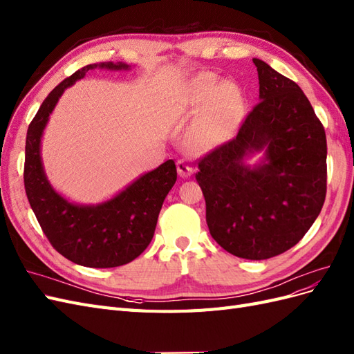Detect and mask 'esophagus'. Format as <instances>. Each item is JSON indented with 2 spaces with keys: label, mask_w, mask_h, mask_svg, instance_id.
I'll use <instances>...</instances> for the list:
<instances>
[{
  "label": "esophagus",
  "mask_w": 354,
  "mask_h": 354,
  "mask_svg": "<svg viewBox=\"0 0 354 354\" xmlns=\"http://www.w3.org/2000/svg\"><path fill=\"white\" fill-rule=\"evenodd\" d=\"M176 166H178V174H179L180 178H188V176L193 175L194 169H193V166H191L189 161H187V160H178Z\"/></svg>",
  "instance_id": "esophagus-1"
}]
</instances>
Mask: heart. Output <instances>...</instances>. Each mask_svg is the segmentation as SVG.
I'll use <instances>...</instances> for the list:
<instances>
[{
	"instance_id": "obj_1",
	"label": "heart",
	"mask_w": 354,
	"mask_h": 354,
	"mask_svg": "<svg viewBox=\"0 0 354 354\" xmlns=\"http://www.w3.org/2000/svg\"><path fill=\"white\" fill-rule=\"evenodd\" d=\"M228 92L209 75H201L191 84L183 97V106L187 111H203L215 104V100ZM241 100L237 95H228L224 102L218 105L207 115L203 124L206 138L212 140H224L233 135L241 120Z\"/></svg>"
}]
</instances>
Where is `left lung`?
Segmentation results:
<instances>
[{
    "label": "left lung",
    "instance_id": "left-lung-1",
    "mask_svg": "<svg viewBox=\"0 0 354 354\" xmlns=\"http://www.w3.org/2000/svg\"><path fill=\"white\" fill-rule=\"evenodd\" d=\"M259 102L234 139L198 161L210 236L230 254L268 259L304 237L326 197V135L297 83L254 59ZM265 151L249 167L245 158Z\"/></svg>",
    "mask_w": 354,
    "mask_h": 354
}]
</instances>
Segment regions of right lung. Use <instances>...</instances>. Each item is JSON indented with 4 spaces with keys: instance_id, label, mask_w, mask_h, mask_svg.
<instances>
[{
    "instance_id": "right-lung-1",
    "label": "right lung",
    "mask_w": 354,
    "mask_h": 354,
    "mask_svg": "<svg viewBox=\"0 0 354 354\" xmlns=\"http://www.w3.org/2000/svg\"><path fill=\"white\" fill-rule=\"evenodd\" d=\"M95 68L130 69L123 62L87 65L48 93L28 127L24 180L43 233L60 255L78 266L113 268L133 261L151 243L161 206L176 183V166L167 160L99 205H75L50 185L41 161V136L48 117L65 88Z\"/></svg>"
}]
</instances>
